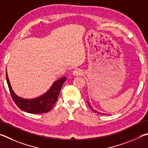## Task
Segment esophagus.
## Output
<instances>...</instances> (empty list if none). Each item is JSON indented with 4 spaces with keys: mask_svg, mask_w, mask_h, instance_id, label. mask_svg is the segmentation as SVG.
<instances>
[{
    "mask_svg": "<svg viewBox=\"0 0 148 148\" xmlns=\"http://www.w3.org/2000/svg\"><path fill=\"white\" fill-rule=\"evenodd\" d=\"M83 74V71L80 69H76L73 71V75L74 76H79V75H81Z\"/></svg>",
    "mask_w": 148,
    "mask_h": 148,
    "instance_id": "34e87169",
    "label": "esophagus"
}]
</instances>
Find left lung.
Segmentation results:
<instances>
[{
	"instance_id": "1",
	"label": "left lung",
	"mask_w": 148,
	"mask_h": 148,
	"mask_svg": "<svg viewBox=\"0 0 148 148\" xmlns=\"http://www.w3.org/2000/svg\"><path fill=\"white\" fill-rule=\"evenodd\" d=\"M87 101V103H88V106H89V107L92 110V111H94V112H98V113H100V114H107L106 113H102V112H98V111H96V110H95V109H93V107H92V106H91L90 105V102L89 101Z\"/></svg>"
}]
</instances>
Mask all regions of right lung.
I'll return each instance as SVG.
<instances>
[{
	"label": "right lung",
	"mask_w": 148,
	"mask_h": 148,
	"mask_svg": "<svg viewBox=\"0 0 148 148\" xmlns=\"http://www.w3.org/2000/svg\"><path fill=\"white\" fill-rule=\"evenodd\" d=\"M6 73V81L13 100L22 111L31 114L45 113L50 111L57 101L61 87L66 79V77H61L53 82L49 90L42 95L35 98L26 99L20 97L14 92L10 85L7 71Z\"/></svg>",
	"instance_id": "1"
}]
</instances>
